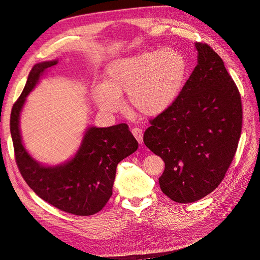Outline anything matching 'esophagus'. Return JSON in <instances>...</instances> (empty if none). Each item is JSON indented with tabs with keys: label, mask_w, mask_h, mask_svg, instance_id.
I'll return each mask as SVG.
<instances>
[{
	"label": "esophagus",
	"mask_w": 260,
	"mask_h": 260,
	"mask_svg": "<svg viewBox=\"0 0 260 260\" xmlns=\"http://www.w3.org/2000/svg\"><path fill=\"white\" fill-rule=\"evenodd\" d=\"M132 135L135 136V138L137 139V141L139 143L143 142V132L140 128H133L132 129Z\"/></svg>",
	"instance_id": "34e87169"
}]
</instances>
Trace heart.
I'll use <instances>...</instances> for the list:
<instances>
[{"instance_id": "obj_1", "label": "heart", "mask_w": 260, "mask_h": 260, "mask_svg": "<svg viewBox=\"0 0 260 260\" xmlns=\"http://www.w3.org/2000/svg\"><path fill=\"white\" fill-rule=\"evenodd\" d=\"M185 75V58L177 50L144 51L109 62L103 84L94 86L92 95L101 111L111 114L120 111L127 93L131 109L155 117L175 103Z\"/></svg>"}]
</instances>
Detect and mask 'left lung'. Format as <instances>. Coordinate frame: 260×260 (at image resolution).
<instances>
[{
  "mask_svg": "<svg viewBox=\"0 0 260 260\" xmlns=\"http://www.w3.org/2000/svg\"><path fill=\"white\" fill-rule=\"evenodd\" d=\"M198 65L178 99L151 120L144 144L165 161L159 185L181 204L217 188L237 152L242 130L240 92L223 60L208 44L195 43Z\"/></svg>",
  "mask_w": 260,
  "mask_h": 260,
  "instance_id": "left-lung-1",
  "label": "left lung"
}]
</instances>
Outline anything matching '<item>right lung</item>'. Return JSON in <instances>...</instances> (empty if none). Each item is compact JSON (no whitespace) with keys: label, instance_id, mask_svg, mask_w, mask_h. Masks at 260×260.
<instances>
[{"label":"right lung","instance_id":"obj_1","mask_svg":"<svg viewBox=\"0 0 260 260\" xmlns=\"http://www.w3.org/2000/svg\"><path fill=\"white\" fill-rule=\"evenodd\" d=\"M57 59L36 64L11 114V135L15 158L22 178L43 201L59 210L77 216H90L102 210L113 194L117 165L137 151L138 141L128 125L88 127L72 159L56 166L37 161L22 144L20 113L28 94Z\"/></svg>","mask_w":260,"mask_h":260}]
</instances>
